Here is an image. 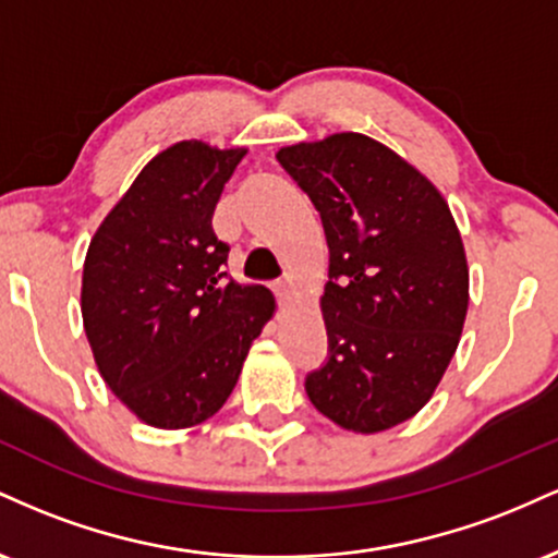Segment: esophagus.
<instances>
[{
    "mask_svg": "<svg viewBox=\"0 0 558 558\" xmlns=\"http://www.w3.org/2000/svg\"><path fill=\"white\" fill-rule=\"evenodd\" d=\"M291 293H293L291 278H283V280H278V283H275V296H278V301H288V299H291Z\"/></svg>",
    "mask_w": 558,
    "mask_h": 558,
    "instance_id": "obj_1",
    "label": "esophagus"
}]
</instances>
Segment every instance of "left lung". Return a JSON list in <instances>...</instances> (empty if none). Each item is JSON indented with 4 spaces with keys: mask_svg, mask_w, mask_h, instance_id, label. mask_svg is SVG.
<instances>
[{
    "mask_svg": "<svg viewBox=\"0 0 558 558\" xmlns=\"http://www.w3.org/2000/svg\"><path fill=\"white\" fill-rule=\"evenodd\" d=\"M278 162L312 198L330 248L328 360L306 375V396L345 430L401 425L430 401L464 328L470 270L451 209L362 133L286 146Z\"/></svg>",
    "mask_w": 558,
    "mask_h": 558,
    "instance_id": "1",
    "label": "left lung"
}]
</instances>
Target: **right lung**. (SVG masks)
I'll return each mask as SVG.
<instances>
[{"label": "right lung", "mask_w": 558, "mask_h": 558, "mask_svg": "<svg viewBox=\"0 0 558 558\" xmlns=\"http://www.w3.org/2000/svg\"><path fill=\"white\" fill-rule=\"evenodd\" d=\"M246 149L181 141L138 172L94 233L81 312L112 393L162 430L209 420L275 312L265 286L228 278L213 215Z\"/></svg>", "instance_id": "1"}]
</instances>
